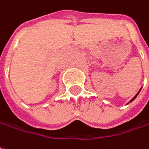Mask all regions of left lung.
I'll use <instances>...</instances> for the list:
<instances>
[{"mask_svg":"<svg viewBox=\"0 0 149 149\" xmlns=\"http://www.w3.org/2000/svg\"><path fill=\"white\" fill-rule=\"evenodd\" d=\"M141 89H142V88H141ZM141 89H140V90H139V91H138V92H137V93H136V96H135V97H133L132 99V100H131V101L129 102H132L133 100H134V99H135V98H136V97H137V95H138V94H139V92H140V91H141ZM129 102H128V103H129ZM128 103H127V104H128Z\"/></svg>","mask_w":149,"mask_h":149,"instance_id":"left-lung-1","label":"left lung"}]
</instances>
